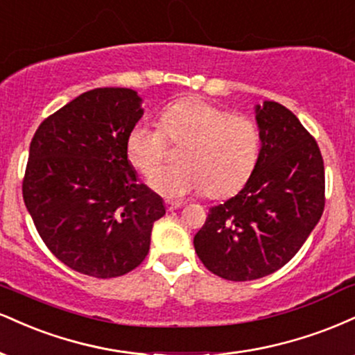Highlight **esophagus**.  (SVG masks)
<instances>
[{"mask_svg":"<svg viewBox=\"0 0 355 355\" xmlns=\"http://www.w3.org/2000/svg\"><path fill=\"white\" fill-rule=\"evenodd\" d=\"M164 206H166V209H168V211H176L182 206V204L179 201H164Z\"/></svg>","mask_w":355,"mask_h":355,"instance_id":"34e87169","label":"esophagus"}]
</instances>
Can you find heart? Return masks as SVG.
I'll return each mask as SVG.
<instances>
[{"mask_svg":"<svg viewBox=\"0 0 355 355\" xmlns=\"http://www.w3.org/2000/svg\"><path fill=\"white\" fill-rule=\"evenodd\" d=\"M168 144L180 146V164L154 178L153 189L174 199L202 191L207 198L223 199L243 189L252 176L262 135L245 116L231 114L206 99L184 98L161 111L157 128L139 121L129 129V164L151 179L164 164Z\"/></svg>","mask_w":355,"mask_h":355,"instance_id":"b5f03b06","label":"heart"}]
</instances>
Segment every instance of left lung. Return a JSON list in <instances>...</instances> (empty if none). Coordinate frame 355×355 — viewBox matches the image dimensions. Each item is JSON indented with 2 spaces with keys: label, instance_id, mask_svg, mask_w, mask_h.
Instances as JSON below:
<instances>
[{
  "label": "left lung",
  "instance_id": "1",
  "mask_svg": "<svg viewBox=\"0 0 355 355\" xmlns=\"http://www.w3.org/2000/svg\"><path fill=\"white\" fill-rule=\"evenodd\" d=\"M261 157L239 194L209 209L194 236L207 270L227 281L276 272L297 254L326 204L322 154L287 107L257 106Z\"/></svg>",
  "mask_w": 355,
  "mask_h": 355
}]
</instances>
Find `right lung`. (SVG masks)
I'll list each match as a JSON object with an SVG mask.
<instances>
[{
  "instance_id": "right-lung-1",
  "label": "right lung",
  "mask_w": 355,
  "mask_h": 355,
  "mask_svg": "<svg viewBox=\"0 0 355 355\" xmlns=\"http://www.w3.org/2000/svg\"><path fill=\"white\" fill-rule=\"evenodd\" d=\"M139 104L128 87L91 89L48 116L29 144L24 204L46 248L86 276L136 269L149 252L154 220L166 214L126 156Z\"/></svg>"
}]
</instances>
